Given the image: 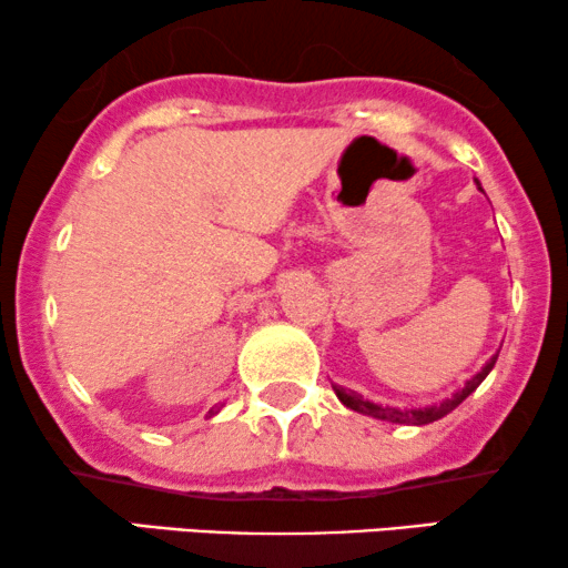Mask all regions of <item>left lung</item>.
I'll list each match as a JSON object with an SVG mask.
<instances>
[{"mask_svg":"<svg viewBox=\"0 0 568 568\" xmlns=\"http://www.w3.org/2000/svg\"><path fill=\"white\" fill-rule=\"evenodd\" d=\"M477 187H480V182H477ZM496 359H498V352L488 359V363L483 365L480 373H475L473 378L464 383V386L452 396V399H444L440 404H430V407H415V409L383 407V404L367 402L357 392H352V388H344V386H336V383H334V392H336L338 402H342L344 407L355 409V412H359V415H367V417H375V419H386V423H399V425H428V423H436V419H440V417H446L448 412L459 407V404L467 399V396L473 394L485 378H488V373L493 371V365H496Z\"/></svg>","mask_w":568,"mask_h":568,"instance_id":"1","label":"left lung"}]
</instances>
